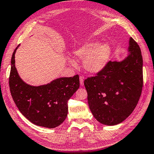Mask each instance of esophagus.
Returning <instances> with one entry per match:
<instances>
[{"label":"esophagus","instance_id":"1","mask_svg":"<svg viewBox=\"0 0 154 154\" xmlns=\"http://www.w3.org/2000/svg\"><path fill=\"white\" fill-rule=\"evenodd\" d=\"M79 79H80V84H81V86H83V85H84V78H83V76L80 75Z\"/></svg>","mask_w":154,"mask_h":154}]
</instances>
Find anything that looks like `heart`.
<instances>
[{"mask_svg":"<svg viewBox=\"0 0 154 154\" xmlns=\"http://www.w3.org/2000/svg\"><path fill=\"white\" fill-rule=\"evenodd\" d=\"M112 54L111 47L108 44L100 45L97 42H91L80 46L73 51V54L78 59L83 60V68L88 72L97 73L106 66ZM71 65H75V61L68 58Z\"/></svg>","mask_w":154,"mask_h":154,"instance_id":"b5f03b06","label":"heart"}]
</instances>
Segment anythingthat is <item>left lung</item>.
<instances>
[{
    "label": "left lung",
    "instance_id": "8db88e82",
    "mask_svg": "<svg viewBox=\"0 0 154 154\" xmlns=\"http://www.w3.org/2000/svg\"><path fill=\"white\" fill-rule=\"evenodd\" d=\"M128 56L122 61H109L84 85L92 114L105 125H116L131 115L143 87V59L140 47L129 38Z\"/></svg>",
    "mask_w": 154,
    "mask_h": 154
}]
</instances>
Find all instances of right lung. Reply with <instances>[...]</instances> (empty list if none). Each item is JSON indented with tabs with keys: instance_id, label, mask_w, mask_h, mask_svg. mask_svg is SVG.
Instances as JSON below:
<instances>
[{
	"instance_id": "add662e5",
	"label": "right lung",
	"mask_w": 154,
	"mask_h": 154,
	"mask_svg": "<svg viewBox=\"0 0 154 154\" xmlns=\"http://www.w3.org/2000/svg\"><path fill=\"white\" fill-rule=\"evenodd\" d=\"M20 45L13 51L9 85L16 106L26 118L34 125L47 128L59 126L68 114V100L79 89V75L62 77L51 83L33 86L25 83L15 68V54Z\"/></svg>"
}]
</instances>
